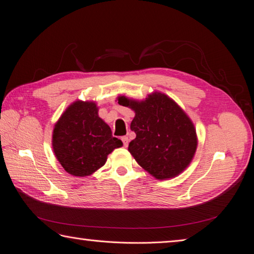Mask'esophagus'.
<instances>
[{
	"mask_svg": "<svg viewBox=\"0 0 254 254\" xmlns=\"http://www.w3.org/2000/svg\"><path fill=\"white\" fill-rule=\"evenodd\" d=\"M122 141H123V144H124L125 147H127V146H128V143H129L128 136H122Z\"/></svg>",
	"mask_w": 254,
	"mask_h": 254,
	"instance_id": "1",
	"label": "esophagus"
}]
</instances>
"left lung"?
<instances>
[{
    "label": "left lung",
    "instance_id": "8db88e82",
    "mask_svg": "<svg viewBox=\"0 0 254 254\" xmlns=\"http://www.w3.org/2000/svg\"><path fill=\"white\" fill-rule=\"evenodd\" d=\"M118 103L134 111L130 129L135 139L128 150L141 167L159 180L180 175L197 149L193 122L174 99L152 92L143 101L119 96Z\"/></svg>",
    "mask_w": 254,
    "mask_h": 254
}]
</instances>
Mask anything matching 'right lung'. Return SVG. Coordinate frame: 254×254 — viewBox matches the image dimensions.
Instances as JSON below:
<instances>
[{
    "label": "right lung",
    "mask_w": 254,
    "mask_h": 254,
    "mask_svg": "<svg viewBox=\"0 0 254 254\" xmlns=\"http://www.w3.org/2000/svg\"><path fill=\"white\" fill-rule=\"evenodd\" d=\"M52 146L65 172L86 177L104 166L109 153L123 142L112 136L108 124L98 117L95 102L76 101L54 126Z\"/></svg>",
    "instance_id": "obj_1"
}]
</instances>
